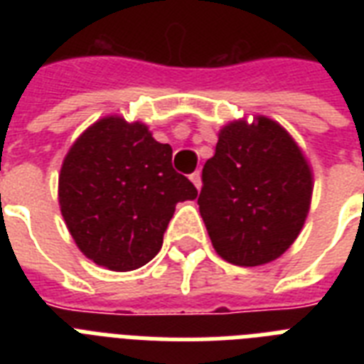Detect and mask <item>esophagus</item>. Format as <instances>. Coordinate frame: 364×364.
Wrapping results in <instances>:
<instances>
[{"label": "esophagus", "instance_id": "obj_1", "mask_svg": "<svg viewBox=\"0 0 364 364\" xmlns=\"http://www.w3.org/2000/svg\"><path fill=\"white\" fill-rule=\"evenodd\" d=\"M191 181L194 183V187L198 188V191L202 188V177H200V171H194L193 176H191Z\"/></svg>", "mask_w": 364, "mask_h": 364}]
</instances>
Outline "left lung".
<instances>
[{
  "label": "left lung",
  "mask_w": 364,
  "mask_h": 364,
  "mask_svg": "<svg viewBox=\"0 0 364 364\" xmlns=\"http://www.w3.org/2000/svg\"><path fill=\"white\" fill-rule=\"evenodd\" d=\"M198 205L217 255L238 266L276 260L299 238L310 211L314 173L279 122L257 115L219 130L204 164Z\"/></svg>",
  "instance_id": "left-lung-1"
}]
</instances>
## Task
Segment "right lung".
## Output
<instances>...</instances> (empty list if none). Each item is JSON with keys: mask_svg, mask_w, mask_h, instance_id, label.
Listing matches in <instances>:
<instances>
[{"mask_svg": "<svg viewBox=\"0 0 364 364\" xmlns=\"http://www.w3.org/2000/svg\"><path fill=\"white\" fill-rule=\"evenodd\" d=\"M198 191L171 166V147L147 124L109 115L71 145L58 177L65 227L81 253L113 272L141 268L159 253L177 202Z\"/></svg>", "mask_w": 364, "mask_h": 364, "instance_id": "add662e5", "label": "right lung"}]
</instances>
